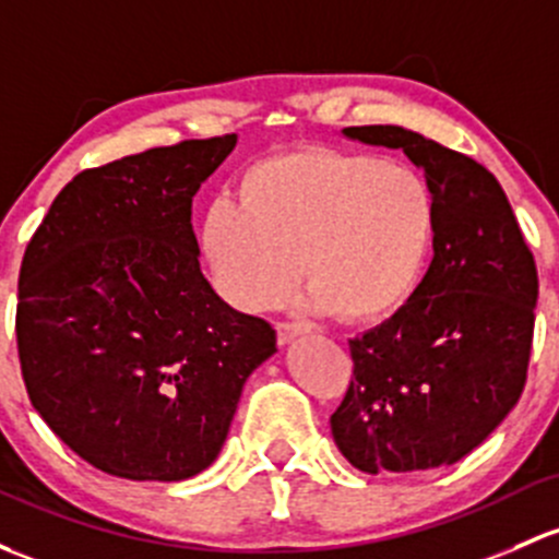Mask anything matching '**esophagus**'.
I'll return each mask as SVG.
<instances>
[{
	"label": "esophagus",
	"mask_w": 559,
	"mask_h": 559,
	"mask_svg": "<svg viewBox=\"0 0 559 559\" xmlns=\"http://www.w3.org/2000/svg\"><path fill=\"white\" fill-rule=\"evenodd\" d=\"M275 329H278V345H292L297 337H302L305 334V326L289 324V321H281Z\"/></svg>",
	"instance_id": "34e87169"
}]
</instances>
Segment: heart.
Masks as SVG:
<instances>
[{
	"label": "heart",
	"mask_w": 559,
	"mask_h": 559,
	"mask_svg": "<svg viewBox=\"0 0 559 559\" xmlns=\"http://www.w3.org/2000/svg\"><path fill=\"white\" fill-rule=\"evenodd\" d=\"M437 235V201L413 166L340 150L264 157L201 222V254L222 299L275 308L310 281L302 305L343 321L396 313L418 286Z\"/></svg>",
	"instance_id": "1"
}]
</instances>
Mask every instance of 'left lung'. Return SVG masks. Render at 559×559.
<instances>
[{"label": "left lung", "instance_id": "left-lung-1", "mask_svg": "<svg viewBox=\"0 0 559 559\" xmlns=\"http://www.w3.org/2000/svg\"><path fill=\"white\" fill-rule=\"evenodd\" d=\"M402 150L437 201L433 260L407 302L350 340L354 380L332 437L364 474L450 466L520 402L538 273L507 192L472 157L402 126L343 128Z\"/></svg>", "mask_w": 559, "mask_h": 559}]
</instances>
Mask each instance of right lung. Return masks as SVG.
Returning <instances> with one entry per match:
<instances>
[{
    "mask_svg": "<svg viewBox=\"0 0 559 559\" xmlns=\"http://www.w3.org/2000/svg\"><path fill=\"white\" fill-rule=\"evenodd\" d=\"M238 136L181 141L82 171L26 246L17 356L28 399L111 477L181 481L219 455L275 329L205 281L192 198Z\"/></svg>",
    "mask_w": 559,
    "mask_h": 559,
    "instance_id": "add662e5",
    "label": "right lung"
}]
</instances>
